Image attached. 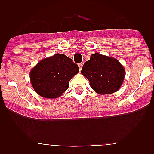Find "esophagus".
Returning a JSON list of instances; mask_svg holds the SVG:
<instances>
[{"instance_id": "1", "label": "esophagus", "mask_w": 154, "mask_h": 154, "mask_svg": "<svg viewBox=\"0 0 154 154\" xmlns=\"http://www.w3.org/2000/svg\"><path fill=\"white\" fill-rule=\"evenodd\" d=\"M79 70L81 71L82 68V63H79Z\"/></svg>"}]
</instances>
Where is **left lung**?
I'll list each match as a JSON object with an SVG mask.
<instances>
[{"mask_svg":"<svg viewBox=\"0 0 154 154\" xmlns=\"http://www.w3.org/2000/svg\"><path fill=\"white\" fill-rule=\"evenodd\" d=\"M81 73L89 79L92 89L100 95L116 92L123 84L125 69L116 58L92 54L82 69Z\"/></svg>","mask_w":154,"mask_h":154,"instance_id":"left-lung-1","label":"left lung"}]
</instances>
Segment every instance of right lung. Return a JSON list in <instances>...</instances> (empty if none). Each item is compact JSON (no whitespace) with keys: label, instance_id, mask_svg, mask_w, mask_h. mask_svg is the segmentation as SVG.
<instances>
[{"label":"right lung","instance_id":"right-lung-1","mask_svg":"<svg viewBox=\"0 0 154 154\" xmlns=\"http://www.w3.org/2000/svg\"><path fill=\"white\" fill-rule=\"evenodd\" d=\"M78 65L63 54L41 60L30 72V80L37 93L48 99L62 96L69 82L79 72Z\"/></svg>","mask_w":154,"mask_h":154}]
</instances>
